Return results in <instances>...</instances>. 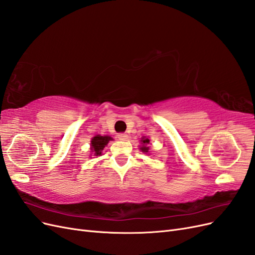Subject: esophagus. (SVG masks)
Masks as SVG:
<instances>
[{
  "mask_svg": "<svg viewBox=\"0 0 255 255\" xmlns=\"http://www.w3.org/2000/svg\"><path fill=\"white\" fill-rule=\"evenodd\" d=\"M128 138V134H126V133H120V134H118V139L119 140H122V141H125V140H127Z\"/></svg>",
  "mask_w": 255,
  "mask_h": 255,
  "instance_id": "34e87169",
  "label": "esophagus"
}]
</instances>
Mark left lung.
Wrapping results in <instances>:
<instances>
[{
	"label": "left lung",
	"instance_id": "8db88e82",
	"mask_svg": "<svg viewBox=\"0 0 255 255\" xmlns=\"http://www.w3.org/2000/svg\"><path fill=\"white\" fill-rule=\"evenodd\" d=\"M141 146H140V151H142L143 153H149V150H150V148L148 146V144L150 143V139L149 138H146V137H142L141 138Z\"/></svg>",
	"mask_w": 255,
	"mask_h": 255
}]
</instances>
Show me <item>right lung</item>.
Wrapping results in <instances>:
<instances>
[{
    "label": "right lung",
    "mask_w": 255,
    "mask_h": 255,
    "mask_svg": "<svg viewBox=\"0 0 255 255\" xmlns=\"http://www.w3.org/2000/svg\"><path fill=\"white\" fill-rule=\"evenodd\" d=\"M111 140H113V138L111 136H101V135H97L91 139V152L94 153L95 156H100L102 154L103 149L105 148V145H107Z\"/></svg>",
    "instance_id": "right-lung-1"
}]
</instances>
